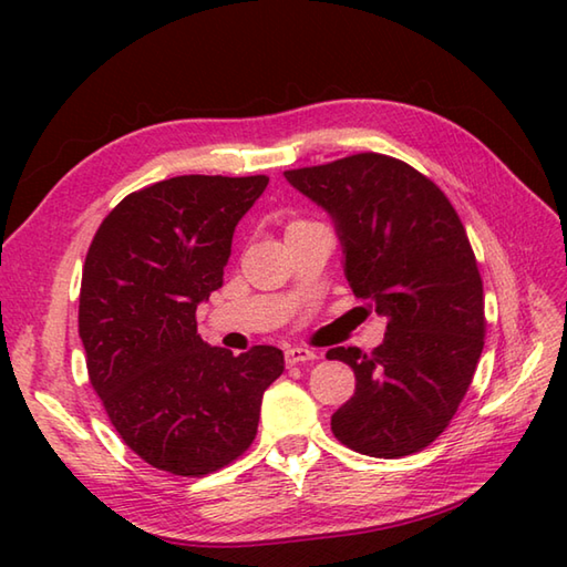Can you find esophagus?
Returning a JSON list of instances; mask_svg holds the SVG:
<instances>
[{
	"label": "esophagus",
	"mask_w": 567,
	"mask_h": 567,
	"mask_svg": "<svg viewBox=\"0 0 567 567\" xmlns=\"http://www.w3.org/2000/svg\"><path fill=\"white\" fill-rule=\"evenodd\" d=\"M317 351H311V348H299V346H292L287 348L285 351V360L287 365H299V363H307V360H317Z\"/></svg>",
	"instance_id": "34e87169"
}]
</instances>
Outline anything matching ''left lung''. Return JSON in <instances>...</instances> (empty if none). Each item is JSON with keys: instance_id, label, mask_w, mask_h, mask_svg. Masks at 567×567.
<instances>
[{"instance_id": "1", "label": "left lung", "mask_w": 567, "mask_h": 567, "mask_svg": "<svg viewBox=\"0 0 567 567\" xmlns=\"http://www.w3.org/2000/svg\"><path fill=\"white\" fill-rule=\"evenodd\" d=\"M331 216L355 297L388 319L372 353L331 348L355 392L333 436L372 457L412 455L439 439L473 382L485 346L483 280L449 197L390 155L358 153L285 173Z\"/></svg>"}]
</instances>
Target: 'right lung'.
Listing matches in <instances>:
<instances>
[{
    "mask_svg": "<svg viewBox=\"0 0 567 567\" xmlns=\"http://www.w3.org/2000/svg\"><path fill=\"white\" fill-rule=\"evenodd\" d=\"M265 187V175H179L131 192L84 258L90 382L128 449L165 473L202 477L236 461L258 433L262 392L285 370L280 348L234 355L204 343L195 319Z\"/></svg>",
    "mask_w": 567,
    "mask_h": 567,
    "instance_id": "right-lung-1",
    "label": "right lung"
}]
</instances>
